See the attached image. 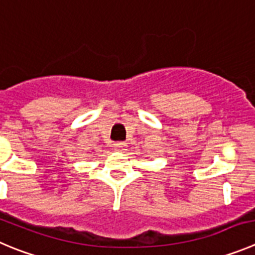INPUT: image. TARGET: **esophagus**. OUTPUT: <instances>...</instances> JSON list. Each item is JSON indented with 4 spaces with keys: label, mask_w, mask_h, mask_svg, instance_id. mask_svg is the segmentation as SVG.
<instances>
[{
    "label": "esophagus",
    "mask_w": 255,
    "mask_h": 255,
    "mask_svg": "<svg viewBox=\"0 0 255 255\" xmlns=\"http://www.w3.org/2000/svg\"><path fill=\"white\" fill-rule=\"evenodd\" d=\"M126 146L125 143H123V141H118V143L114 144V148L116 149V150H124V148Z\"/></svg>",
    "instance_id": "1"
}]
</instances>
